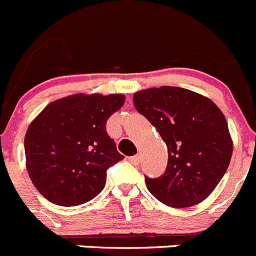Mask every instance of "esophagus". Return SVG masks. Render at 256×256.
<instances>
[{
    "label": "esophagus",
    "mask_w": 256,
    "mask_h": 256,
    "mask_svg": "<svg viewBox=\"0 0 256 256\" xmlns=\"http://www.w3.org/2000/svg\"><path fill=\"white\" fill-rule=\"evenodd\" d=\"M139 160H140V156H129V162H130L132 164H134V166H136V164L139 163Z\"/></svg>",
    "instance_id": "34e87169"
}]
</instances>
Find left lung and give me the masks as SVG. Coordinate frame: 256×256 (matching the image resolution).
Returning <instances> with one entry per match:
<instances>
[{
	"mask_svg": "<svg viewBox=\"0 0 256 256\" xmlns=\"http://www.w3.org/2000/svg\"><path fill=\"white\" fill-rule=\"evenodd\" d=\"M133 102L168 146L163 176H146L152 196L173 208H188L208 198L232 154V136L222 110L199 93L170 86L139 90Z\"/></svg>",
	"mask_w": 256,
	"mask_h": 256,
	"instance_id": "1",
	"label": "left lung"
}]
</instances>
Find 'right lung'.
<instances>
[{"mask_svg": "<svg viewBox=\"0 0 256 256\" xmlns=\"http://www.w3.org/2000/svg\"><path fill=\"white\" fill-rule=\"evenodd\" d=\"M123 94H73L50 103L24 136L26 168L50 203L74 206L104 188L107 169L124 156L106 124L124 104Z\"/></svg>", "mask_w": 256, "mask_h": 256, "instance_id": "right-lung-1", "label": "right lung"}]
</instances>
